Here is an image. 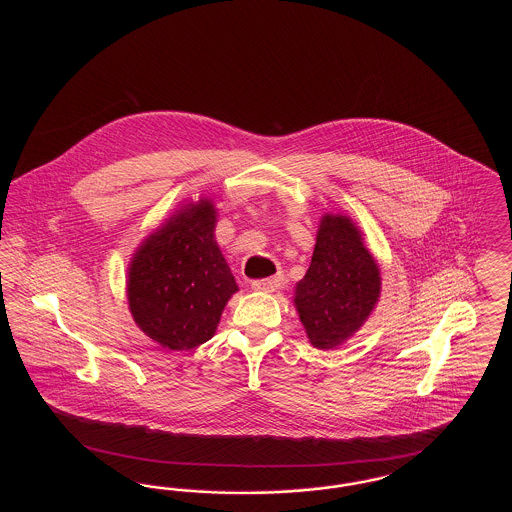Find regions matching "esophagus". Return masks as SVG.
Instances as JSON below:
<instances>
[{"mask_svg":"<svg viewBox=\"0 0 512 512\" xmlns=\"http://www.w3.org/2000/svg\"><path fill=\"white\" fill-rule=\"evenodd\" d=\"M284 286V276L282 274H276V276H272V278H263V280H253L251 282V288L255 290V292H276V290H280Z\"/></svg>","mask_w":512,"mask_h":512,"instance_id":"esophagus-1","label":"esophagus"}]
</instances>
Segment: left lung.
<instances>
[{
    "label": "left lung",
    "mask_w": 512,
    "mask_h": 512,
    "mask_svg": "<svg viewBox=\"0 0 512 512\" xmlns=\"http://www.w3.org/2000/svg\"><path fill=\"white\" fill-rule=\"evenodd\" d=\"M382 288L380 268L361 230L343 215H324L311 267L297 282L293 305L317 349H336L370 317Z\"/></svg>",
    "instance_id": "8db88e82"
}]
</instances>
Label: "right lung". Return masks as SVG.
<instances>
[{"label":"right lung","mask_w":512,"mask_h":512,"mask_svg":"<svg viewBox=\"0 0 512 512\" xmlns=\"http://www.w3.org/2000/svg\"><path fill=\"white\" fill-rule=\"evenodd\" d=\"M217 209L201 197L182 205L136 249L126 280L138 328L171 351L211 340L238 284L215 242Z\"/></svg>","instance_id":"add662e5"}]
</instances>
